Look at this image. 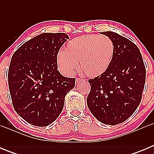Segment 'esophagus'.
<instances>
[{
	"instance_id": "1",
	"label": "esophagus",
	"mask_w": 154,
	"mask_h": 154,
	"mask_svg": "<svg viewBox=\"0 0 154 154\" xmlns=\"http://www.w3.org/2000/svg\"><path fill=\"white\" fill-rule=\"evenodd\" d=\"M82 80H83L82 79H80V78H78V79H76V83H78L79 82L82 81Z\"/></svg>"
}]
</instances>
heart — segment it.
Here are the masks:
<instances>
[{
  "mask_svg": "<svg viewBox=\"0 0 154 154\" xmlns=\"http://www.w3.org/2000/svg\"><path fill=\"white\" fill-rule=\"evenodd\" d=\"M114 44L106 35H87L68 42L65 51L57 58L58 66L65 74H72L77 69L89 78L104 74L112 62Z\"/></svg>",
  "mask_w": 154,
  "mask_h": 154,
  "instance_id": "heart-1",
  "label": "heart"
}]
</instances>
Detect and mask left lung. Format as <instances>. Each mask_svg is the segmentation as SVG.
<instances>
[{
	"mask_svg": "<svg viewBox=\"0 0 154 154\" xmlns=\"http://www.w3.org/2000/svg\"><path fill=\"white\" fill-rule=\"evenodd\" d=\"M103 34L113 42V58L104 74L89 80L87 105L99 122L114 126L131 116L140 103L146 68L133 42L112 31Z\"/></svg>",
	"mask_w": 154,
	"mask_h": 154,
	"instance_id": "left-lung-1",
	"label": "left lung"
}]
</instances>
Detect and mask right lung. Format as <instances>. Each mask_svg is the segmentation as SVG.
I'll return each mask as SVG.
<instances>
[{"label": "right lung", "instance_id": "1", "mask_svg": "<svg viewBox=\"0 0 154 154\" xmlns=\"http://www.w3.org/2000/svg\"><path fill=\"white\" fill-rule=\"evenodd\" d=\"M65 33H43L30 39L12 55L8 85L14 110L28 123L46 126L60 115L66 94L75 79L58 70L57 55L65 42Z\"/></svg>", "mask_w": 154, "mask_h": 154}]
</instances>
